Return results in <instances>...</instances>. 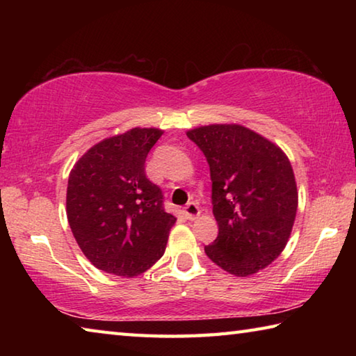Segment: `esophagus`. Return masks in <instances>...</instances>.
I'll return each instance as SVG.
<instances>
[{"instance_id": "obj_1", "label": "esophagus", "mask_w": 356, "mask_h": 356, "mask_svg": "<svg viewBox=\"0 0 356 356\" xmlns=\"http://www.w3.org/2000/svg\"><path fill=\"white\" fill-rule=\"evenodd\" d=\"M200 213H201V210H200V207H197L196 202L186 204L185 209H184V215H185L186 220H196L197 216H200Z\"/></svg>"}]
</instances>
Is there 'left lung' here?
Returning a JSON list of instances; mask_svg holds the SVG:
<instances>
[{
  "label": "left lung",
  "instance_id": "8db88e82",
  "mask_svg": "<svg viewBox=\"0 0 356 356\" xmlns=\"http://www.w3.org/2000/svg\"><path fill=\"white\" fill-rule=\"evenodd\" d=\"M206 155L218 237L206 254L236 276L267 267L286 248L298 207L287 155L240 124H210L186 131Z\"/></svg>",
  "mask_w": 356,
  "mask_h": 356
}]
</instances>
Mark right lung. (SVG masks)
<instances>
[{"label": "right lung", "instance_id": "obj_1", "mask_svg": "<svg viewBox=\"0 0 356 356\" xmlns=\"http://www.w3.org/2000/svg\"><path fill=\"white\" fill-rule=\"evenodd\" d=\"M160 129L135 127L105 138L69 174L65 210L72 234L94 267L138 276L163 256L176 216L144 170Z\"/></svg>", "mask_w": 356, "mask_h": 356}]
</instances>
